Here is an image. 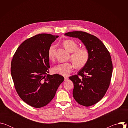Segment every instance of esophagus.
<instances>
[{"label": "esophagus", "mask_w": 128, "mask_h": 128, "mask_svg": "<svg viewBox=\"0 0 128 128\" xmlns=\"http://www.w3.org/2000/svg\"><path fill=\"white\" fill-rule=\"evenodd\" d=\"M68 80V78L67 77H64V80L65 81H67Z\"/></svg>", "instance_id": "esophagus-1"}]
</instances>
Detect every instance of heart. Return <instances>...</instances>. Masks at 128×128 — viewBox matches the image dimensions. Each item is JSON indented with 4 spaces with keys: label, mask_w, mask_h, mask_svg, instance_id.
Wrapping results in <instances>:
<instances>
[{
    "label": "heart",
    "mask_w": 128,
    "mask_h": 128,
    "mask_svg": "<svg viewBox=\"0 0 128 128\" xmlns=\"http://www.w3.org/2000/svg\"><path fill=\"white\" fill-rule=\"evenodd\" d=\"M63 44L68 52H72L71 59L77 68L80 69L86 65L90 58L89 52L87 48H78V44L72 40H65ZM55 48V46L52 45L48 49V57L50 60H52L54 58ZM74 67V66L71 63H61L54 67L53 71L55 74L66 76L71 74Z\"/></svg>",
    "instance_id": "b5f03b06"
}]
</instances>
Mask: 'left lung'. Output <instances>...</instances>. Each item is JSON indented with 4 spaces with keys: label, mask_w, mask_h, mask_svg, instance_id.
Segmentation results:
<instances>
[{
    "label": "left lung",
    "mask_w": 128,
    "mask_h": 128,
    "mask_svg": "<svg viewBox=\"0 0 128 128\" xmlns=\"http://www.w3.org/2000/svg\"><path fill=\"white\" fill-rule=\"evenodd\" d=\"M65 35L81 40L90 54L86 65L77 75L69 77L74 84L73 96L82 106L94 105L104 96L110 85L113 69L110 54L99 38L87 32L72 31Z\"/></svg>",
    "instance_id": "obj_1"
}]
</instances>
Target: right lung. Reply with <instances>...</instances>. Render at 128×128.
<instances>
[{
    "mask_svg": "<svg viewBox=\"0 0 128 128\" xmlns=\"http://www.w3.org/2000/svg\"><path fill=\"white\" fill-rule=\"evenodd\" d=\"M58 36L42 33L25 40L11 62V75L18 94L27 104L40 108L53 99L64 77L47 74L50 67L48 50Z\"/></svg>",
    "mask_w": 128,
    "mask_h": 128,
    "instance_id": "right-lung-1",
    "label": "right lung"
}]
</instances>
